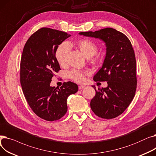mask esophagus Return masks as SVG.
<instances>
[{"instance_id":"1","label":"esophagus","mask_w":156,"mask_h":156,"mask_svg":"<svg viewBox=\"0 0 156 156\" xmlns=\"http://www.w3.org/2000/svg\"><path fill=\"white\" fill-rule=\"evenodd\" d=\"M85 87V86H84V85H80V86L78 87V88H79V90H81V89L84 88Z\"/></svg>"}]
</instances>
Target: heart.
I'll use <instances>...</instances> for the list:
<instances>
[{
  "label": "heart",
  "mask_w": 156,
  "mask_h": 156,
  "mask_svg": "<svg viewBox=\"0 0 156 156\" xmlns=\"http://www.w3.org/2000/svg\"><path fill=\"white\" fill-rule=\"evenodd\" d=\"M76 45L80 51L87 58H90L97 51L98 47L97 44L88 39L80 40ZM69 50L70 44L68 42H62L57 48L55 56L57 61L60 65L63 66L65 64ZM87 75H89L88 71H81L77 69H73L69 72V78L78 83H84L86 79L85 76Z\"/></svg>",
  "instance_id": "b5f03b06"
}]
</instances>
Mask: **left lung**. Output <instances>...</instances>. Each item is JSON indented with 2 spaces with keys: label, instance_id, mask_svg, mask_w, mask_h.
<instances>
[{
  "label": "left lung",
  "instance_id": "obj_1",
  "mask_svg": "<svg viewBox=\"0 0 156 156\" xmlns=\"http://www.w3.org/2000/svg\"><path fill=\"white\" fill-rule=\"evenodd\" d=\"M79 35L98 38L105 43L106 53L102 68L94 76L95 81H108L99 88L90 101L93 112L104 119H112L123 112L132 102L136 88V59L129 40L111 28L80 32Z\"/></svg>",
  "mask_w": 156,
  "mask_h": 156
}]
</instances>
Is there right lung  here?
Wrapping results in <instances>:
<instances>
[{"label": "right lung", "mask_w": 156, "mask_h": 156, "mask_svg": "<svg viewBox=\"0 0 156 156\" xmlns=\"http://www.w3.org/2000/svg\"><path fill=\"white\" fill-rule=\"evenodd\" d=\"M71 35L42 28L35 32L24 45L20 64L23 92L33 110L40 118L53 121L68 110V97L78 92V87L68 81L60 88L51 86L52 78L60 69L55 52Z\"/></svg>", "instance_id": "add662e5"}]
</instances>
